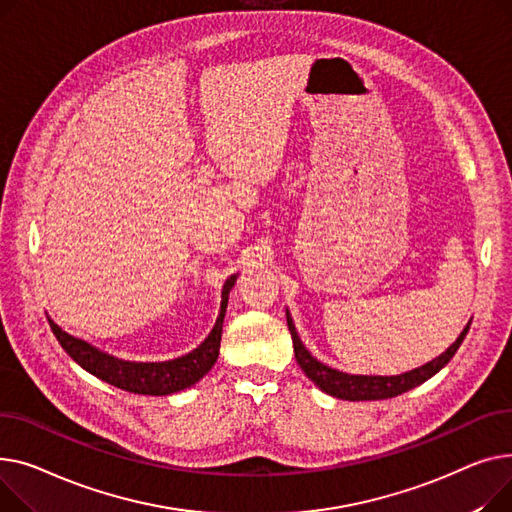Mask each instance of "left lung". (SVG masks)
<instances>
[{
	"label": "left lung",
	"instance_id": "left-lung-1",
	"mask_svg": "<svg viewBox=\"0 0 512 512\" xmlns=\"http://www.w3.org/2000/svg\"><path fill=\"white\" fill-rule=\"evenodd\" d=\"M287 326L289 333L293 339V351H295V359L299 368L304 370V374L322 390V393L337 397V399H345V401H380V399H393L397 395L407 393V390L419 386L422 382H426L428 378H432L436 372H440L453 355L457 353V349L461 347L465 335L469 333L471 322L463 328V333L459 335V339L450 345L442 355H438L432 362L424 364L422 368H415L411 372L399 374V376H355V374H345L339 372L335 368H328L304 347L302 339L297 337L295 324L287 312Z\"/></svg>",
	"mask_w": 512,
	"mask_h": 512
}]
</instances>
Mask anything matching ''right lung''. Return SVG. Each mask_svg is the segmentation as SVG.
Instances as JSON below:
<instances>
[{
  "instance_id": "add662e5",
  "label": "right lung",
  "mask_w": 512,
  "mask_h": 512,
  "mask_svg": "<svg viewBox=\"0 0 512 512\" xmlns=\"http://www.w3.org/2000/svg\"><path fill=\"white\" fill-rule=\"evenodd\" d=\"M237 275H231L221 291V312L219 318L210 330V335L190 353L169 359V362H126V359L113 357L90 343L68 335L66 330L59 328L51 318L49 326L53 330L55 339L64 351L74 359V362L84 368L88 374L101 378L103 382L128 390L134 395H173L177 390H184L196 384L208 370L215 366L221 347V333H223V318L227 312V299L229 291L235 285Z\"/></svg>"
}]
</instances>
